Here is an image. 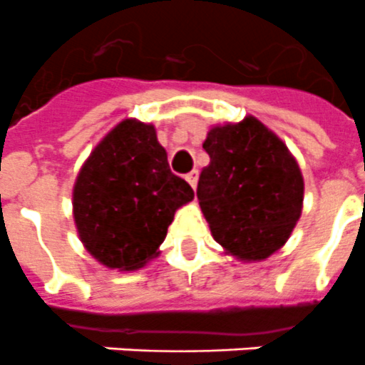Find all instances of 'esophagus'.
I'll return each mask as SVG.
<instances>
[{
	"label": "esophagus",
	"mask_w": 365,
	"mask_h": 365,
	"mask_svg": "<svg viewBox=\"0 0 365 365\" xmlns=\"http://www.w3.org/2000/svg\"><path fill=\"white\" fill-rule=\"evenodd\" d=\"M197 179H199V172H197V170H192V172H190L188 175H186V180H188L190 186H192L193 190L197 188Z\"/></svg>",
	"instance_id": "esophagus-1"
}]
</instances>
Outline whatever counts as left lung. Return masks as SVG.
<instances>
[{"label":"left lung","mask_w":365,"mask_h":365,"mask_svg":"<svg viewBox=\"0 0 365 365\" xmlns=\"http://www.w3.org/2000/svg\"><path fill=\"white\" fill-rule=\"evenodd\" d=\"M197 199L214 240L240 261L283 247L302 215L303 177L282 138L256 117L214 125L202 144Z\"/></svg>","instance_id":"obj_1"}]
</instances>
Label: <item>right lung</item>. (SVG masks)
<instances>
[{
	"mask_svg": "<svg viewBox=\"0 0 365 365\" xmlns=\"http://www.w3.org/2000/svg\"><path fill=\"white\" fill-rule=\"evenodd\" d=\"M192 186L172 173L153 124L125 118L80 170L73 215L86 250L109 269L137 270L159 256L177 208Z\"/></svg>",
	"mask_w": 365,
	"mask_h": 365,
	"instance_id": "right-lung-1",
	"label": "right lung"
}]
</instances>
